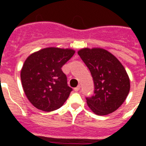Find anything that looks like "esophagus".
Returning a JSON list of instances; mask_svg holds the SVG:
<instances>
[{
    "label": "esophagus",
    "instance_id": "34e87169",
    "mask_svg": "<svg viewBox=\"0 0 146 146\" xmlns=\"http://www.w3.org/2000/svg\"><path fill=\"white\" fill-rule=\"evenodd\" d=\"M80 89V86L78 85L77 87H76V88H74V91H75V92H78Z\"/></svg>",
    "mask_w": 146,
    "mask_h": 146
}]
</instances>
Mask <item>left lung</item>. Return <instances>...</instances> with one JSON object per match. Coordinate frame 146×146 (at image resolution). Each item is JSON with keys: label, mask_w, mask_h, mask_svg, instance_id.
<instances>
[{"label": "left lung", "mask_w": 146, "mask_h": 146, "mask_svg": "<svg viewBox=\"0 0 146 146\" xmlns=\"http://www.w3.org/2000/svg\"><path fill=\"white\" fill-rule=\"evenodd\" d=\"M78 54L90 70L95 84L94 95L86 98L89 108L100 116L116 111L130 91L124 67L114 55L101 48H83Z\"/></svg>", "instance_id": "obj_1"}]
</instances>
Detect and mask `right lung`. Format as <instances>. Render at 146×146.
<instances>
[{"label": "right lung", "mask_w": 146, "mask_h": 146, "mask_svg": "<svg viewBox=\"0 0 146 146\" xmlns=\"http://www.w3.org/2000/svg\"><path fill=\"white\" fill-rule=\"evenodd\" d=\"M75 51L58 48H44L30 54L21 70L24 92L33 106L45 112L58 110L73 89L68 86L62 67Z\"/></svg>", "instance_id": "1"}]
</instances>
